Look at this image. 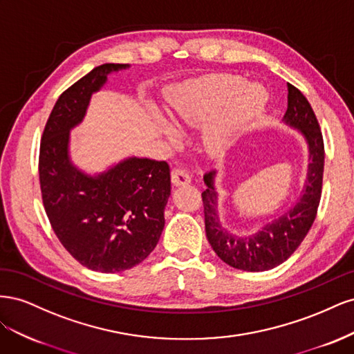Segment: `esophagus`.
Masks as SVG:
<instances>
[{"label": "esophagus", "mask_w": 354, "mask_h": 354, "mask_svg": "<svg viewBox=\"0 0 354 354\" xmlns=\"http://www.w3.org/2000/svg\"><path fill=\"white\" fill-rule=\"evenodd\" d=\"M190 181H192V178L185 169L174 168L173 173H171V183H173L176 187L177 186H186V185L190 183Z\"/></svg>", "instance_id": "34e87169"}]
</instances>
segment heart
<instances>
[{"mask_svg": "<svg viewBox=\"0 0 354 354\" xmlns=\"http://www.w3.org/2000/svg\"><path fill=\"white\" fill-rule=\"evenodd\" d=\"M266 93L259 85H246L236 77H223L201 85L186 97L174 103L173 120L178 125L202 127L207 152L220 156L227 153L239 138L250 130L266 106ZM165 133L176 138L171 127Z\"/></svg>", "mask_w": 354, "mask_h": 354, "instance_id": "b5f03b06", "label": "heart"}]
</instances>
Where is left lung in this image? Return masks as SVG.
<instances>
[{"instance_id": "left-lung-1", "label": "left lung", "mask_w": 354, "mask_h": 354, "mask_svg": "<svg viewBox=\"0 0 354 354\" xmlns=\"http://www.w3.org/2000/svg\"><path fill=\"white\" fill-rule=\"evenodd\" d=\"M283 124L304 137L308 149V167L301 195L294 205L276 218L264 223L254 233H232L223 226L218 214L216 171L203 176L202 192L207 239L220 259L234 269L266 272L286 261L294 254L316 218L322 195L325 149L316 115L303 93L288 84V109Z\"/></svg>"}]
</instances>
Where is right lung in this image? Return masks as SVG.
<instances>
[{"label":"right lung","instance_id":"add662e5","mask_svg":"<svg viewBox=\"0 0 354 354\" xmlns=\"http://www.w3.org/2000/svg\"><path fill=\"white\" fill-rule=\"evenodd\" d=\"M128 68L104 63L63 93L39 149L42 202L51 227L75 260L102 273L124 272L147 259L164 230L171 195L165 160L130 156L87 174L71 159V131L84 121L91 95L109 73Z\"/></svg>","mask_w":354,"mask_h":354}]
</instances>
